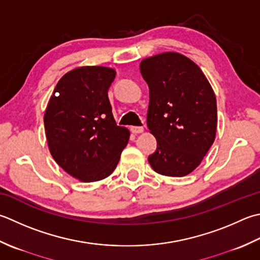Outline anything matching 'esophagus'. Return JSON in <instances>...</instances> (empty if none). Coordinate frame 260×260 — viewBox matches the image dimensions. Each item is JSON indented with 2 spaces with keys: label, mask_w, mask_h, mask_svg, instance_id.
<instances>
[{
  "label": "esophagus",
  "mask_w": 260,
  "mask_h": 260,
  "mask_svg": "<svg viewBox=\"0 0 260 260\" xmlns=\"http://www.w3.org/2000/svg\"><path fill=\"white\" fill-rule=\"evenodd\" d=\"M131 131L133 132L134 134H141V133H143V132H144V127H142V126H133L131 128Z\"/></svg>",
  "instance_id": "esophagus-1"
}]
</instances>
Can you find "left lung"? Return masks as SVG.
<instances>
[{
  "instance_id": "left-lung-1",
  "label": "left lung",
  "mask_w": 260,
  "mask_h": 260,
  "mask_svg": "<svg viewBox=\"0 0 260 260\" xmlns=\"http://www.w3.org/2000/svg\"><path fill=\"white\" fill-rule=\"evenodd\" d=\"M140 70L150 89L146 123L157 142L149 156L152 169L169 177L189 175L214 143V91L200 66L179 53L144 58Z\"/></svg>"
}]
</instances>
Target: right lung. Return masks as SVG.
<instances>
[{
	"label": "right lung",
	"instance_id": "1",
	"mask_svg": "<svg viewBox=\"0 0 260 260\" xmlns=\"http://www.w3.org/2000/svg\"><path fill=\"white\" fill-rule=\"evenodd\" d=\"M116 71L106 66H80L56 84L44 115L50 154L64 171L83 182L113 174L129 131L117 126L108 89Z\"/></svg>",
	"mask_w": 260,
	"mask_h": 260
}]
</instances>
